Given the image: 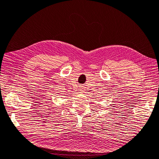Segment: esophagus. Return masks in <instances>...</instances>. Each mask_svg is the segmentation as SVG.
<instances>
[{
    "mask_svg": "<svg viewBox=\"0 0 159 159\" xmlns=\"http://www.w3.org/2000/svg\"><path fill=\"white\" fill-rule=\"evenodd\" d=\"M80 91H81V92H83V89H81V90H80Z\"/></svg>",
    "mask_w": 159,
    "mask_h": 159,
    "instance_id": "obj_1",
    "label": "esophagus"
}]
</instances>
